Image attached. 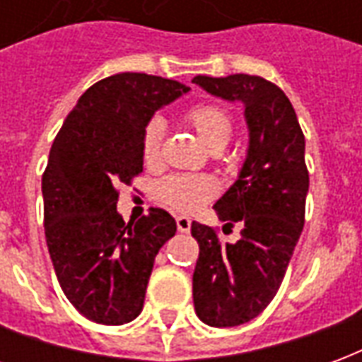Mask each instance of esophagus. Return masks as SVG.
<instances>
[{"label":"esophagus","instance_id":"obj_1","mask_svg":"<svg viewBox=\"0 0 362 362\" xmlns=\"http://www.w3.org/2000/svg\"><path fill=\"white\" fill-rule=\"evenodd\" d=\"M176 227L180 233H189V227H192V219L189 217H176Z\"/></svg>","mask_w":362,"mask_h":362}]
</instances>
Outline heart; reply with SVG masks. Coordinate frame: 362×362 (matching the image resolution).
Here are the masks:
<instances>
[{"label":"heart","instance_id":"heart-1","mask_svg":"<svg viewBox=\"0 0 362 362\" xmlns=\"http://www.w3.org/2000/svg\"><path fill=\"white\" fill-rule=\"evenodd\" d=\"M192 127L211 149L225 147L233 134L230 112L217 103H197L186 112ZM165 137V122L158 116L145 124L141 135V155L147 165H155L160 155V143ZM217 194V184L204 174H173L158 184V199L174 211L194 213L204 207Z\"/></svg>","mask_w":362,"mask_h":362}]
</instances>
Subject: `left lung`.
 <instances>
[{
    "label": "left lung",
    "instance_id": "8db88e82",
    "mask_svg": "<svg viewBox=\"0 0 362 362\" xmlns=\"http://www.w3.org/2000/svg\"><path fill=\"white\" fill-rule=\"evenodd\" d=\"M192 83L225 100H240L250 143L236 182L213 205L240 240L221 243L217 230L192 223L199 244L194 269L197 318L213 327L256 318L277 295L304 227L308 170L304 135L287 95L258 75H197ZM225 225V227H227Z\"/></svg>",
    "mask_w": 362,
    "mask_h": 362
}]
</instances>
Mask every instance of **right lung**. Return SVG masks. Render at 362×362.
<instances>
[{
	"instance_id": "add662e5",
	"label": "right lung",
	"mask_w": 362,
	"mask_h": 362,
	"mask_svg": "<svg viewBox=\"0 0 362 362\" xmlns=\"http://www.w3.org/2000/svg\"><path fill=\"white\" fill-rule=\"evenodd\" d=\"M188 90L157 75H110L83 93L52 143L42 174L46 244L67 300L96 324L139 316L155 256L176 233L158 207L124 223L116 188L143 173L145 124Z\"/></svg>"
}]
</instances>
